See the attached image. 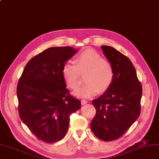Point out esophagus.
Instances as JSON below:
<instances>
[{
    "label": "esophagus",
    "mask_w": 159,
    "mask_h": 159,
    "mask_svg": "<svg viewBox=\"0 0 159 159\" xmlns=\"http://www.w3.org/2000/svg\"><path fill=\"white\" fill-rule=\"evenodd\" d=\"M87 102V101L85 99H82L81 101V103L82 104V105H85V104H86Z\"/></svg>",
    "instance_id": "34e87169"
}]
</instances>
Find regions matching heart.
I'll list each match as a JSON object with an SVG mask.
<instances>
[{"label":"heart","instance_id":"b5f03b06","mask_svg":"<svg viewBox=\"0 0 159 159\" xmlns=\"http://www.w3.org/2000/svg\"><path fill=\"white\" fill-rule=\"evenodd\" d=\"M85 72L86 83L75 92V95L89 97L98 92L107 91L114 80V68L108 59L92 49H87L78 54L74 64L66 62L62 68L63 78L72 89H78L80 84L81 75Z\"/></svg>","mask_w":159,"mask_h":159}]
</instances>
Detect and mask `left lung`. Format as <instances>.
<instances>
[{
    "label": "left lung",
    "instance_id": "1",
    "mask_svg": "<svg viewBox=\"0 0 159 159\" xmlns=\"http://www.w3.org/2000/svg\"><path fill=\"white\" fill-rule=\"evenodd\" d=\"M114 68V80L109 89L92 101L96 114L91 129L97 138L105 141L122 137L141 112L142 86L130 60L109 46H101Z\"/></svg>",
    "mask_w": 159,
    "mask_h": 159
}]
</instances>
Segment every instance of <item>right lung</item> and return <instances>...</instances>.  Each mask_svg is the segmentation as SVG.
Returning <instances> with one entry per match:
<instances>
[{
  "label": "right lung",
  "mask_w": 159,
  "mask_h": 159,
  "mask_svg": "<svg viewBox=\"0 0 159 159\" xmlns=\"http://www.w3.org/2000/svg\"><path fill=\"white\" fill-rule=\"evenodd\" d=\"M77 52L71 47H51L27 63L17 85L18 112L39 139L51 143L68 129L70 114L81 108L70 94L62 74L63 65Z\"/></svg>",
  "instance_id": "add662e5"
}]
</instances>
